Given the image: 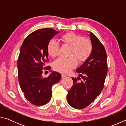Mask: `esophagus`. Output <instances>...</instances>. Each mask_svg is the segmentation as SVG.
Returning <instances> with one entry per match:
<instances>
[{"label":"esophagus","instance_id":"34e87169","mask_svg":"<svg viewBox=\"0 0 126 126\" xmlns=\"http://www.w3.org/2000/svg\"><path fill=\"white\" fill-rule=\"evenodd\" d=\"M65 77H67V75H65L64 74H62V78H64Z\"/></svg>","mask_w":126,"mask_h":126}]
</instances>
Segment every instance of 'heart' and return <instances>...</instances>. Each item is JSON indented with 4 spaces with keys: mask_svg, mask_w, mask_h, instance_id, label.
Wrapping results in <instances>:
<instances>
[{
    "mask_svg": "<svg viewBox=\"0 0 126 126\" xmlns=\"http://www.w3.org/2000/svg\"><path fill=\"white\" fill-rule=\"evenodd\" d=\"M63 44L69 47L67 58H59L54 62L53 68L55 71L67 73L74 69L77 61L79 63L86 61L92 50V43L88 38L82 37L73 32H68L61 37ZM59 44L56 40H50L47 45V52L52 58H55L58 54Z\"/></svg>",
    "mask_w": 126,
    "mask_h": 126,
    "instance_id": "obj_1",
    "label": "heart"
}]
</instances>
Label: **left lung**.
Segmentation results:
<instances>
[{"mask_svg":"<svg viewBox=\"0 0 126 126\" xmlns=\"http://www.w3.org/2000/svg\"><path fill=\"white\" fill-rule=\"evenodd\" d=\"M92 53L86 62L76 69L80 78H72L73 84L68 91L67 101L72 107L83 109L94 101L103 88L107 74V57L104 46L93 33L90 32Z\"/></svg>","mask_w":126,"mask_h":126,"instance_id":"8db88e82","label":"left lung"}]
</instances>
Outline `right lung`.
Instances as JSON below:
<instances>
[{
  "mask_svg": "<svg viewBox=\"0 0 126 126\" xmlns=\"http://www.w3.org/2000/svg\"><path fill=\"white\" fill-rule=\"evenodd\" d=\"M59 32L52 28L37 30L25 38L21 46L18 59V80L25 97L35 106L50 101L52 87L61 79L60 73L52 72L47 78L42 76L43 69L50 70L47 45Z\"/></svg>",
  "mask_w": 126,
  "mask_h": 126,
  "instance_id": "right-lung-1",
  "label": "right lung"
}]
</instances>
